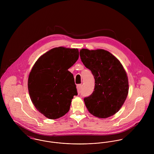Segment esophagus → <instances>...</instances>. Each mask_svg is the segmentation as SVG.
I'll list each match as a JSON object with an SVG mask.
<instances>
[{
    "label": "esophagus",
    "instance_id": "esophagus-1",
    "mask_svg": "<svg viewBox=\"0 0 154 154\" xmlns=\"http://www.w3.org/2000/svg\"><path fill=\"white\" fill-rule=\"evenodd\" d=\"M81 87H82V85L81 84H79V85H77V90H78V94H79V92H80V90L81 89Z\"/></svg>",
    "mask_w": 154,
    "mask_h": 154
}]
</instances>
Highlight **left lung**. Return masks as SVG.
Instances as JSON below:
<instances>
[{
	"label": "left lung",
	"instance_id": "left-lung-1",
	"mask_svg": "<svg viewBox=\"0 0 154 154\" xmlns=\"http://www.w3.org/2000/svg\"><path fill=\"white\" fill-rule=\"evenodd\" d=\"M81 61L95 79L94 91L84 98L88 111L106 119L115 114L124 104L129 92L127 73L120 62L103 49L80 50Z\"/></svg>",
	"mask_w": 154,
	"mask_h": 154
}]
</instances>
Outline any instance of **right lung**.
<instances>
[{
	"label": "right lung",
	"mask_w": 154,
	"mask_h": 154,
	"mask_svg": "<svg viewBox=\"0 0 154 154\" xmlns=\"http://www.w3.org/2000/svg\"><path fill=\"white\" fill-rule=\"evenodd\" d=\"M78 58V48L59 47L41 56L32 67L28 80L29 94L35 107L47 118L66 114L73 96L78 95L68 69Z\"/></svg>",
	"instance_id": "1"
}]
</instances>
